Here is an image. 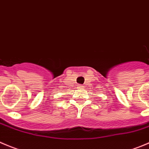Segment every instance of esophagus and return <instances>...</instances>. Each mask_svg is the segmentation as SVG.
I'll return each mask as SVG.
<instances>
[{
    "label": "esophagus",
    "mask_w": 149,
    "mask_h": 149,
    "mask_svg": "<svg viewBox=\"0 0 149 149\" xmlns=\"http://www.w3.org/2000/svg\"><path fill=\"white\" fill-rule=\"evenodd\" d=\"M84 86V85H81V84H79V88H80V89H83Z\"/></svg>",
    "instance_id": "34e87169"
}]
</instances>
